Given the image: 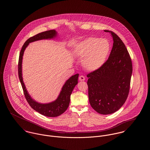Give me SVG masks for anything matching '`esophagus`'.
<instances>
[{"mask_svg": "<svg viewBox=\"0 0 150 150\" xmlns=\"http://www.w3.org/2000/svg\"><path fill=\"white\" fill-rule=\"evenodd\" d=\"M79 80L80 81H84L85 80V77L84 76H83V75H81V76H79Z\"/></svg>", "mask_w": 150, "mask_h": 150, "instance_id": "esophagus-1", "label": "esophagus"}]
</instances>
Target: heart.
Returning <instances> with one entry per match:
<instances>
[{
	"mask_svg": "<svg viewBox=\"0 0 150 150\" xmlns=\"http://www.w3.org/2000/svg\"><path fill=\"white\" fill-rule=\"evenodd\" d=\"M110 50V44L106 39L89 38L76 45L75 53L77 56L84 58L82 64L85 69L94 71L105 64Z\"/></svg>",
	"mask_w": 150,
	"mask_h": 150,
	"instance_id": "obj_1",
	"label": "heart"
}]
</instances>
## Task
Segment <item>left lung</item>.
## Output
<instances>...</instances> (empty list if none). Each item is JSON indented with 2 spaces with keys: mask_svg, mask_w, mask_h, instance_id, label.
Segmentation results:
<instances>
[{
  "mask_svg": "<svg viewBox=\"0 0 150 150\" xmlns=\"http://www.w3.org/2000/svg\"><path fill=\"white\" fill-rule=\"evenodd\" d=\"M114 43L109 57L100 69L87 75L89 103L98 113H114L128 96L132 74V63L125 44L114 32Z\"/></svg>",
  "mask_w": 150,
  "mask_h": 150,
  "instance_id": "left-lung-1",
  "label": "left lung"
}]
</instances>
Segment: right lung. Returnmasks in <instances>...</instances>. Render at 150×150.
<instances>
[{
	"mask_svg": "<svg viewBox=\"0 0 150 150\" xmlns=\"http://www.w3.org/2000/svg\"><path fill=\"white\" fill-rule=\"evenodd\" d=\"M57 34L56 30H51L39 33L30 38L25 42L22 47L18 64V77L21 84L25 97L29 103V105L39 114L48 117H57L62 114L67 109L70 104V96L72 92L74 87L78 83L79 74L72 75L65 82L58 98L54 101L48 103H40L33 100L27 91L22 79V62L24 51L28 46L29 43L42 39H50L54 38L57 36Z\"/></svg>",
	"mask_w": 150,
	"mask_h": 150,
	"instance_id": "add662e5",
	"label": "right lung"
}]
</instances>
